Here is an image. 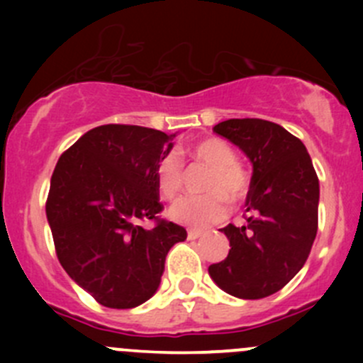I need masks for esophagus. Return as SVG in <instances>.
Listing matches in <instances>:
<instances>
[{
    "label": "esophagus",
    "instance_id": "1",
    "mask_svg": "<svg viewBox=\"0 0 363 363\" xmlns=\"http://www.w3.org/2000/svg\"><path fill=\"white\" fill-rule=\"evenodd\" d=\"M202 235H203L202 230H195V228L188 230V239L189 240H195V239H199V237H202Z\"/></svg>",
    "mask_w": 363,
    "mask_h": 363
}]
</instances>
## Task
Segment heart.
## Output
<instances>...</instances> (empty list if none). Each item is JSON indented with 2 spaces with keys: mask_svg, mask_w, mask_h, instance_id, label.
Masks as SVG:
<instances>
[{
  "mask_svg": "<svg viewBox=\"0 0 363 363\" xmlns=\"http://www.w3.org/2000/svg\"><path fill=\"white\" fill-rule=\"evenodd\" d=\"M193 160L211 168L203 186V196H189L179 200L170 208V216L177 223L207 228L218 225L228 216V202L240 203L251 189V177L246 168L237 163L235 151L218 137H207L195 142L188 149ZM184 170L179 156L167 155L156 164V186L163 199L175 200L182 191Z\"/></svg>",
  "mask_w": 363,
  "mask_h": 363,
  "instance_id": "heart-1",
  "label": "heart"
}]
</instances>
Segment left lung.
<instances>
[{
    "instance_id": "8db88e82",
    "label": "left lung",
    "mask_w": 363,
    "mask_h": 363,
    "mask_svg": "<svg viewBox=\"0 0 363 363\" xmlns=\"http://www.w3.org/2000/svg\"><path fill=\"white\" fill-rule=\"evenodd\" d=\"M252 163L246 225L223 228L228 256L208 267L221 290L256 300L286 286L309 258L318 232L320 182L306 145L276 123L228 119L212 128Z\"/></svg>"
}]
</instances>
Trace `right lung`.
I'll return each mask as SVG.
<instances>
[{"mask_svg": "<svg viewBox=\"0 0 363 363\" xmlns=\"http://www.w3.org/2000/svg\"><path fill=\"white\" fill-rule=\"evenodd\" d=\"M175 135L133 124H104L61 155L45 211L57 259L98 303L131 309L160 286L167 252L186 240L161 218L156 164ZM152 220L145 230L140 225Z\"/></svg>", "mask_w": 363, "mask_h": 363, "instance_id": "obj_1", "label": "right lung"}]
</instances>
